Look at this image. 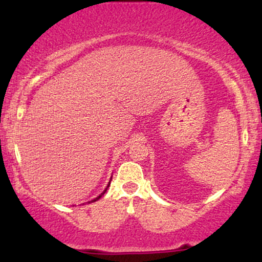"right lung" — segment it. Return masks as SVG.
Wrapping results in <instances>:
<instances>
[{
  "label": "right lung",
  "mask_w": 262,
  "mask_h": 262,
  "mask_svg": "<svg viewBox=\"0 0 262 262\" xmlns=\"http://www.w3.org/2000/svg\"><path fill=\"white\" fill-rule=\"evenodd\" d=\"M110 183H111V182H110ZM110 183H108V186H107V188H108V187H110ZM107 188H106V189H104V191H103V192H102V193H101V194H100V196H98V197H96V198H95V200H92V201H91V202H96V201H97V200H100V198H101V197H102V196H103V194H104V193H106V191H107Z\"/></svg>",
  "instance_id": "obj_1"
}]
</instances>
